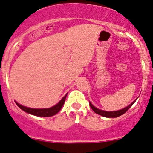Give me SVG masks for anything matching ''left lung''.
I'll list each match as a JSON object with an SVG mask.
<instances>
[{"mask_svg": "<svg viewBox=\"0 0 153 153\" xmlns=\"http://www.w3.org/2000/svg\"><path fill=\"white\" fill-rule=\"evenodd\" d=\"M135 101L136 100H135L134 102H132L131 104L128 105L127 107L123 108V109L118 110V111H103V110L99 109V108H95V106L93 105L91 102H89V105L91 106V109L95 111L96 114H99V115H102V116L107 117V118H116V117H119V116H120V115H123L124 113H126V111L129 109L130 107H131V106H132L134 103H135Z\"/></svg>", "mask_w": 153, "mask_h": 153, "instance_id": "1", "label": "left lung"}]
</instances>
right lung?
<instances>
[{
  "label": "right lung",
  "mask_w": 153,
  "mask_h": 153,
  "mask_svg": "<svg viewBox=\"0 0 153 153\" xmlns=\"http://www.w3.org/2000/svg\"><path fill=\"white\" fill-rule=\"evenodd\" d=\"M66 96H67V94H66L65 96L62 99V100L58 102V104L55 105L53 107L48 108H27V107H25V106L21 105L18 104V102H16L17 105L21 109H22L23 111H25V112L27 113L30 114V115H35V116H39V117H50L52 116V115H56L58 111H60L61 108H62L64 103H65V101Z\"/></svg>",
  "instance_id": "obj_1"
}]
</instances>
